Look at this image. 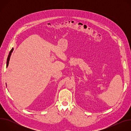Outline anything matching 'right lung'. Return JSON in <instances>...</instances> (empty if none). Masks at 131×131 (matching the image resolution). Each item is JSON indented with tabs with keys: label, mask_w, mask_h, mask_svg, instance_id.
<instances>
[{
	"label": "right lung",
	"mask_w": 131,
	"mask_h": 131,
	"mask_svg": "<svg viewBox=\"0 0 131 131\" xmlns=\"http://www.w3.org/2000/svg\"><path fill=\"white\" fill-rule=\"evenodd\" d=\"M13 48L11 50V51H10L9 52V54L8 55V58H7V64H6V67L7 68L8 66V65H9V61H10V57H11V54L13 51ZM7 85V84H6Z\"/></svg>",
	"instance_id": "obj_1"
}]
</instances>
